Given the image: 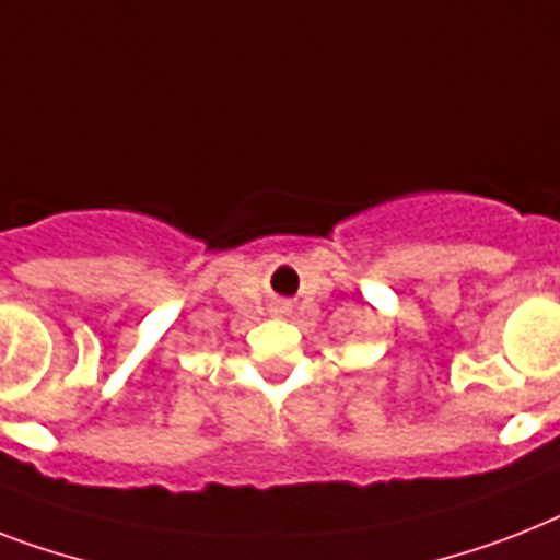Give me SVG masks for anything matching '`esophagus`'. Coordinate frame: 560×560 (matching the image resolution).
<instances>
[{"label": "esophagus", "instance_id": "34e87169", "mask_svg": "<svg viewBox=\"0 0 560 560\" xmlns=\"http://www.w3.org/2000/svg\"><path fill=\"white\" fill-rule=\"evenodd\" d=\"M270 311H272V316H284V313H288L290 307H288V304H284V302H276V304H272V307H270Z\"/></svg>", "mask_w": 560, "mask_h": 560}]
</instances>
